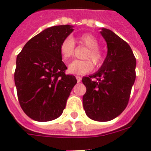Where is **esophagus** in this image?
<instances>
[{
  "instance_id": "1",
  "label": "esophagus",
  "mask_w": 151,
  "mask_h": 151,
  "mask_svg": "<svg viewBox=\"0 0 151 151\" xmlns=\"http://www.w3.org/2000/svg\"><path fill=\"white\" fill-rule=\"evenodd\" d=\"M76 78H77L78 82H81V77H80V76H76Z\"/></svg>"
}]
</instances>
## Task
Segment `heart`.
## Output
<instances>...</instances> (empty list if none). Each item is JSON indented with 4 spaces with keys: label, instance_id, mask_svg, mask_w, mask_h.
I'll use <instances>...</instances> for the list:
<instances>
[{
    "label": "heart",
    "instance_id": "b5f03b06",
    "mask_svg": "<svg viewBox=\"0 0 151 151\" xmlns=\"http://www.w3.org/2000/svg\"><path fill=\"white\" fill-rule=\"evenodd\" d=\"M78 41L79 43L82 44L87 48L88 51L86 52L85 59H92V62L96 66H99L103 62V55L99 50V41L94 35L91 34H83L78 37ZM75 48V43L73 39L68 37L62 41L59 50L60 54L64 60H68L73 56ZM86 60H73L68 65L67 71L71 74H85L89 73L92 70V62Z\"/></svg>",
    "mask_w": 151,
    "mask_h": 151
}]
</instances>
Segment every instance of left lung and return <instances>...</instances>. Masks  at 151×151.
Masks as SVG:
<instances>
[{"instance_id":"left-lung-1","label":"left lung","mask_w":151,"mask_h":151,"mask_svg":"<svg viewBox=\"0 0 151 151\" xmlns=\"http://www.w3.org/2000/svg\"><path fill=\"white\" fill-rule=\"evenodd\" d=\"M107 54L100 68L83 77L86 87L83 106L89 118L109 122L122 114L129 103L136 80V60L129 44L110 29L101 28Z\"/></svg>"}]
</instances>
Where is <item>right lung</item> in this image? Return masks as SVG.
Masks as SVG:
<instances>
[{"label": "right lung", "instance_id": "add662e5", "mask_svg": "<svg viewBox=\"0 0 151 151\" xmlns=\"http://www.w3.org/2000/svg\"><path fill=\"white\" fill-rule=\"evenodd\" d=\"M73 26H54L32 37L16 58L15 85L25 114L37 122H49L63 114L77 80L65 73L59 47Z\"/></svg>", "mask_w": 151, "mask_h": 151}]
</instances>
